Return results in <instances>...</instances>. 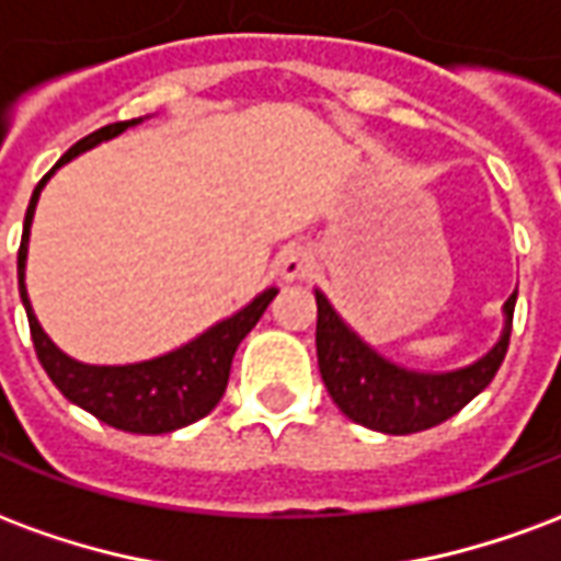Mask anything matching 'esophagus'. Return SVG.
Masks as SVG:
<instances>
[{"label": "esophagus", "instance_id": "1", "mask_svg": "<svg viewBox=\"0 0 561 561\" xmlns=\"http://www.w3.org/2000/svg\"><path fill=\"white\" fill-rule=\"evenodd\" d=\"M276 270L285 282L304 279L306 273L312 270V255L306 252L304 245H285L276 257Z\"/></svg>", "mask_w": 561, "mask_h": 561}]
</instances>
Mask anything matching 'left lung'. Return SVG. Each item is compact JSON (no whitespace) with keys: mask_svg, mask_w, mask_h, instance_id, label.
Listing matches in <instances>:
<instances>
[{"mask_svg":"<svg viewBox=\"0 0 561 561\" xmlns=\"http://www.w3.org/2000/svg\"><path fill=\"white\" fill-rule=\"evenodd\" d=\"M318 304V369L328 388L330 400L340 405L345 417L360 423L366 430L388 435H409L430 430L454 417L481 393L499 366L505 360L511 342V321L517 291L505 304V330L478 364L457 369V373H412L400 369L385 357H378L345 321H342L328 297L316 291Z\"/></svg>","mask_w":561,"mask_h":561,"instance_id":"8db88e82","label":"left lung"}]
</instances>
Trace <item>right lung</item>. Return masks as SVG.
<instances>
[{"mask_svg":"<svg viewBox=\"0 0 561 561\" xmlns=\"http://www.w3.org/2000/svg\"><path fill=\"white\" fill-rule=\"evenodd\" d=\"M135 123H140V119L111 123V126L92 131V135H87V138L78 140L75 147L68 149L66 156L56 161V168L71 161L75 156H80L83 149H92L95 144H102V140L123 135ZM50 173H44V180L32 192L18 252L20 300L26 306L32 345H35V354L42 360L44 373L50 376L56 388L62 390L66 400L80 405L83 412L95 414L107 426L123 430V433H173L180 426H188V423L207 417L219 405L221 393L228 388V376H231V360L237 345L245 340V333L255 328L257 318L264 316V309L273 304L276 288H267V291L255 297L245 309H240L237 316L225 318V321H219L216 328H209L207 333H201L188 345L164 354V357H156V360H144V364L128 366H90L71 360L68 354L59 352L54 342L47 340V333H44L38 318L32 312L30 297H26V285H23L32 213H35L38 195H42L44 183L50 180Z\"/></svg>","mask_w":561,"mask_h":561,"instance_id":"obj_1","label":"right lung"}]
</instances>
